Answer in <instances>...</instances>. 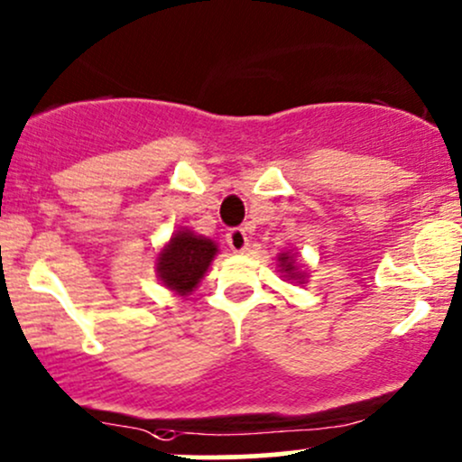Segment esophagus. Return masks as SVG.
I'll return each instance as SVG.
<instances>
[{"label": "esophagus", "instance_id": "esophagus-1", "mask_svg": "<svg viewBox=\"0 0 462 462\" xmlns=\"http://www.w3.org/2000/svg\"><path fill=\"white\" fill-rule=\"evenodd\" d=\"M227 245L232 252H245L247 250V232L243 227H232L226 235Z\"/></svg>", "mask_w": 462, "mask_h": 462}]
</instances>
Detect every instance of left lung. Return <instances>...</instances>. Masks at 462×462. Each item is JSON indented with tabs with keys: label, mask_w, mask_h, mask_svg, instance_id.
<instances>
[{
	"label": "left lung",
	"mask_w": 462,
	"mask_h": 462,
	"mask_svg": "<svg viewBox=\"0 0 462 462\" xmlns=\"http://www.w3.org/2000/svg\"><path fill=\"white\" fill-rule=\"evenodd\" d=\"M281 267L285 270V273H291L293 272V265H291V256L289 254H281ZM296 276V273H291V278Z\"/></svg>",
	"instance_id": "left-lung-1"
}]
</instances>
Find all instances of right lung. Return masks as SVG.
I'll return each mask as SVG.
<instances>
[{
	"label": "right lung",
	"instance_id": "right-lung-1",
	"mask_svg": "<svg viewBox=\"0 0 462 462\" xmlns=\"http://www.w3.org/2000/svg\"><path fill=\"white\" fill-rule=\"evenodd\" d=\"M215 254L217 245L210 239L197 236L192 232H177L160 254L157 272L166 287L186 296L204 278Z\"/></svg>",
	"mask_w": 462,
	"mask_h": 462
}]
</instances>
